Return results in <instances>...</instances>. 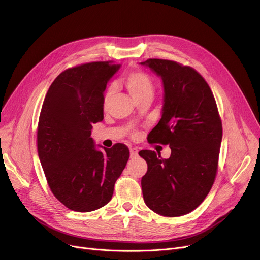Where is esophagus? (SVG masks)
<instances>
[{
  "label": "esophagus",
  "mask_w": 260,
  "mask_h": 260,
  "mask_svg": "<svg viewBox=\"0 0 260 260\" xmlns=\"http://www.w3.org/2000/svg\"><path fill=\"white\" fill-rule=\"evenodd\" d=\"M129 152H131V158H135V157H137L138 156V148L137 147H132L131 149H129Z\"/></svg>",
  "instance_id": "obj_1"
}]
</instances>
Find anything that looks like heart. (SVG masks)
<instances>
[{
	"instance_id": "heart-1",
	"label": "heart",
	"mask_w": 260,
	"mask_h": 260,
	"mask_svg": "<svg viewBox=\"0 0 260 260\" xmlns=\"http://www.w3.org/2000/svg\"><path fill=\"white\" fill-rule=\"evenodd\" d=\"M124 85L127 88L128 92L133 97V99H137L139 97L145 94H152L153 93V82L151 77L146 73L142 71H133L125 75L124 79ZM114 92L113 86H109L105 93H104V105H107L112 98V94Z\"/></svg>"
}]
</instances>
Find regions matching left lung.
Listing matches in <instances>:
<instances>
[{"mask_svg": "<svg viewBox=\"0 0 260 260\" xmlns=\"http://www.w3.org/2000/svg\"><path fill=\"white\" fill-rule=\"evenodd\" d=\"M161 77L165 87L162 116L147 136L149 143L169 144L171 157L149 149L141 186L146 206L167 217L188 214L211 190L218 170L222 123L214 94L193 67L163 59L141 62Z\"/></svg>", "mask_w": 260, "mask_h": 260, "instance_id": "left-lung-1", "label": "left lung"}]
</instances>
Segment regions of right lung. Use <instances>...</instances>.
<instances>
[{
	"label": "right lung",
	"instance_id": "1",
	"mask_svg": "<svg viewBox=\"0 0 260 260\" xmlns=\"http://www.w3.org/2000/svg\"><path fill=\"white\" fill-rule=\"evenodd\" d=\"M113 61L67 68L51 83L41 109L38 154L50 190L70 210L86 213L111 201L114 185L129 158L116 143L95 149L92 123L103 120L104 90L119 70Z\"/></svg>",
	"mask_w": 260,
	"mask_h": 260
}]
</instances>
